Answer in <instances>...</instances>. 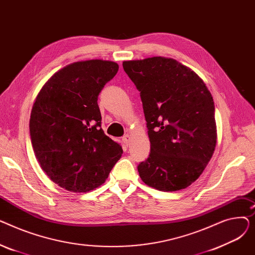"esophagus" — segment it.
<instances>
[{
  "label": "esophagus",
  "instance_id": "34e87169",
  "mask_svg": "<svg viewBox=\"0 0 255 255\" xmlns=\"http://www.w3.org/2000/svg\"><path fill=\"white\" fill-rule=\"evenodd\" d=\"M122 141L125 143V145L128 146V144H129V142H130V135H128V134L124 135L123 138H122Z\"/></svg>",
  "mask_w": 255,
  "mask_h": 255
}]
</instances>
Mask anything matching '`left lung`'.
I'll use <instances>...</instances> for the list:
<instances>
[{
    "instance_id": "8db88e82",
    "label": "left lung",
    "mask_w": 255,
    "mask_h": 255,
    "mask_svg": "<svg viewBox=\"0 0 255 255\" xmlns=\"http://www.w3.org/2000/svg\"><path fill=\"white\" fill-rule=\"evenodd\" d=\"M139 91L151 152L137 166L141 180L160 191L191 185L216 146L215 105L195 72L173 59L123 62Z\"/></svg>"
}]
</instances>
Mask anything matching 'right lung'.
<instances>
[{
    "instance_id": "obj_1",
    "label": "right lung",
    "mask_w": 255,
    "mask_h": 255,
    "mask_svg": "<svg viewBox=\"0 0 255 255\" xmlns=\"http://www.w3.org/2000/svg\"><path fill=\"white\" fill-rule=\"evenodd\" d=\"M111 61L75 62L40 90L30 119L35 156L49 179L72 192L102 185L123 154L101 128L99 93L117 74Z\"/></svg>"
}]
</instances>
